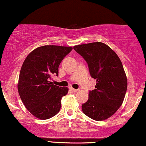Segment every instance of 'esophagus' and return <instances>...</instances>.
<instances>
[{
	"mask_svg": "<svg viewBox=\"0 0 146 146\" xmlns=\"http://www.w3.org/2000/svg\"><path fill=\"white\" fill-rule=\"evenodd\" d=\"M70 90L72 91L73 93H76L77 91H78V89H73V88H70Z\"/></svg>",
	"mask_w": 146,
	"mask_h": 146,
	"instance_id": "34e87169",
	"label": "esophagus"
}]
</instances>
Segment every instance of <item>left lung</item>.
Here are the masks:
<instances>
[{
  "label": "left lung",
  "instance_id": "1",
  "mask_svg": "<svg viewBox=\"0 0 146 146\" xmlns=\"http://www.w3.org/2000/svg\"><path fill=\"white\" fill-rule=\"evenodd\" d=\"M73 49L85 60L89 73L96 80L94 90L82 105L84 114L95 121L111 117L122 105L127 80L122 62L116 52L102 42L78 45Z\"/></svg>",
  "mask_w": 146,
  "mask_h": 146
}]
</instances>
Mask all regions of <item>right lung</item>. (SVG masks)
I'll return each instance as SVG.
<instances>
[{"instance_id": "add662e5", "label": "right lung", "mask_w": 146, "mask_h": 146, "mask_svg": "<svg viewBox=\"0 0 146 146\" xmlns=\"http://www.w3.org/2000/svg\"><path fill=\"white\" fill-rule=\"evenodd\" d=\"M72 49L70 46H40L23 62L18 91L25 107L35 117L48 119L60 111L61 100L68 94V89L52 84L50 80L58 76L61 62Z\"/></svg>"}]
</instances>
